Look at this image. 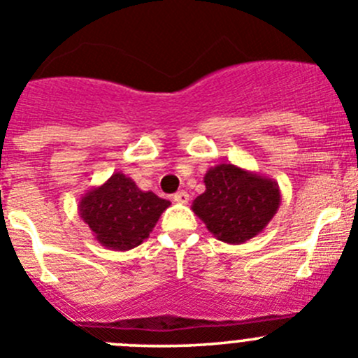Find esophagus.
<instances>
[{
    "instance_id": "esophagus-1",
    "label": "esophagus",
    "mask_w": 358,
    "mask_h": 358,
    "mask_svg": "<svg viewBox=\"0 0 358 358\" xmlns=\"http://www.w3.org/2000/svg\"><path fill=\"white\" fill-rule=\"evenodd\" d=\"M172 199H173V202H177V203H188L189 202L188 192H177Z\"/></svg>"
}]
</instances>
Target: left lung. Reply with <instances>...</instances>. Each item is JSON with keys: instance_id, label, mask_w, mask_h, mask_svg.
Listing matches in <instances>:
<instances>
[{"instance_id": "8db88e82", "label": "left lung", "mask_w": 358, "mask_h": 358, "mask_svg": "<svg viewBox=\"0 0 358 358\" xmlns=\"http://www.w3.org/2000/svg\"><path fill=\"white\" fill-rule=\"evenodd\" d=\"M203 182L206 192L193 200L192 209L227 244L246 243L264 232L281 203L274 179L232 163L210 166Z\"/></svg>"}]
</instances>
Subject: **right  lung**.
<instances>
[{
	"label": "right lung",
	"instance_id": "right-lung-1",
	"mask_svg": "<svg viewBox=\"0 0 358 358\" xmlns=\"http://www.w3.org/2000/svg\"><path fill=\"white\" fill-rule=\"evenodd\" d=\"M169 200L142 192L134 179L114 172L79 200V216L94 239L107 250L128 251L144 243L158 223Z\"/></svg>",
	"mask_w": 358,
	"mask_h": 358
}]
</instances>
